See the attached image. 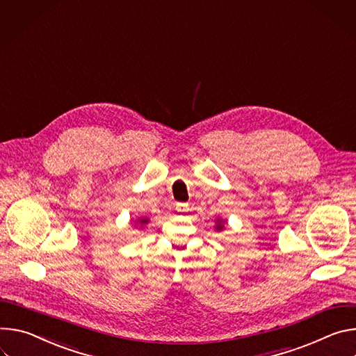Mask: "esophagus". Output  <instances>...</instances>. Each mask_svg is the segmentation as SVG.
Returning <instances> with one entry per match:
<instances>
[{"mask_svg": "<svg viewBox=\"0 0 356 356\" xmlns=\"http://www.w3.org/2000/svg\"><path fill=\"white\" fill-rule=\"evenodd\" d=\"M189 209V205L185 204V202H177L175 204V211L178 212H186Z\"/></svg>", "mask_w": 356, "mask_h": 356, "instance_id": "1", "label": "esophagus"}]
</instances>
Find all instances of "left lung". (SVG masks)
<instances>
[{"mask_svg":"<svg viewBox=\"0 0 356 356\" xmlns=\"http://www.w3.org/2000/svg\"><path fill=\"white\" fill-rule=\"evenodd\" d=\"M218 223H219V225H218V226H216V229H218V230H219V229H222V226H220V220H219V219H218Z\"/></svg>","mask_w":356,"mask_h":356,"instance_id":"1","label":"left lung"}]
</instances>
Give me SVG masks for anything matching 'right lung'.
I'll return each mask as SVG.
<instances>
[{
  "label": "right lung",
  "mask_w": 356,
  "mask_h": 356,
  "mask_svg": "<svg viewBox=\"0 0 356 356\" xmlns=\"http://www.w3.org/2000/svg\"><path fill=\"white\" fill-rule=\"evenodd\" d=\"M141 223H147V219H143V220H141Z\"/></svg>",
  "instance_id": "1"
}]
</instances>
